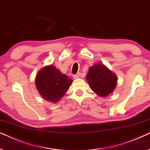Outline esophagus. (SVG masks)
<instances>
[{
	"instance_id": "obj_1",
	"label": "esophagus",
	"mask_w": 150,
	"mask_h": 150,
	"mask_svg": "<svg viewBox=\"0 0 150 150\" xmlns=\"http://www.w3.org/2000/svg\"><path fill=\"white\" fill-rule=\"evenodd\" d=\"M79 76H80V73H77V74H76V75H73V78L77 79V78H79Z\"/></svg>"
}]
</instances>
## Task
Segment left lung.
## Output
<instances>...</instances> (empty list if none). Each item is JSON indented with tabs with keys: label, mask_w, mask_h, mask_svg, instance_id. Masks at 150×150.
<instances>
[{
	"label": "left lung",
	"mask_w": 150,
	"mask_h": 150,
	"mask_svg": "<svg viewBox=\"0 0 150 150\" xmlns=\"http://www.w3.org/2000/svg\"><path fill=\"white\" fill-rule=\"evenodd\" d=\"M86 78L90 88L101 97L108 96L117 86V77L116 75L101 64H95L92 66Z\"/></svg>",
	"instance_id": "left-lung-1"
}]
</instances>
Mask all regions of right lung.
Masks as SVG:
<instances>
[{
	"label": "right lung",
	"instance_id": "obj_1",
	"mask_svg": "<svg viewBox=\"0 0 150 150\" xmlns=\"http://www.w3.org/2000/svg\"><path fill=\"white\" fill-rule=\"evenodd\" d=\"M35 86L43 99L56 103L69 91L73 79L62 74L54 66H46L40 70L35 77Z\"/></svg>",
	"mask_w": 150,
	"mask_h": 150
}]
</instances>
